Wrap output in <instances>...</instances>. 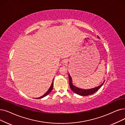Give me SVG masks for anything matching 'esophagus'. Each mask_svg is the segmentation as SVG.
I'll list each match as a JSON object with an SVG mask.
<instances>
[{
    "instance_id": "obj_1",
    "label": "esophagus",
    "mask_w": 125,
    "mask_h": 125,
    "mask_svg": "<svg viewBox=\"0 0 125 125\" xmlns=\"http://www.w3.org/2000/svg\"><path fill=\"white\" fill-rule=\"evenodd\" d=\"M66 63H67V61H66V60H64V61H63V64H66Z\"/></svg>"
}]
</instances>
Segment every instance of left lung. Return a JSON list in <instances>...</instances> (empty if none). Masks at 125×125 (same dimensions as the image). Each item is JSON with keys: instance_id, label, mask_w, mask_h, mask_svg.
<instances>
[{"instance_id": "1", "label": "left lung", "mask_w": 125, "mask_h": 125, "mask_svg": "<svg viewBox=\"0 0 125 125\" xmlns=\"http://www.w3.org/2000/svg\"><path fill=\"white\" fill-rule=\"evenodd\" d=\"M97 37L99 38V37ZM68 77H69V86H70V89H71L76 94H79L80 95H82V96H87V95H89L94 94V93H95L96 91H97L100 89V88L105 82V81H104L102 84L96 87L91 88V89H84L78 88L77 87L74 86L73 84L72 78L71 77H70L69 73L68 74Z\"/></svg>"}]
</instances>
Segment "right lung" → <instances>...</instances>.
<instances>
[{
  "label": "right lung",
  "mask_w": 125,
  "mask_h": 125,
  "mask_svg": "<svg viewBox=\"0 0 125 125\" xmlns=\"http://www.w3.org/2000/svg\"><path fill=\"white\" fill-rule=\"evenodd\" d=\"M53 79H54V78L53 79V80H52V84H51V87H50V88H49V89L48 90V91L46 92V93L44 94H43L42 96H40V97H37V98H36V99H41V98H43V97H45V96H46V95H47L48 94H49L52 91V88H53Z\"/></svg>",
  "instance_id": "add662e5"
}]
</instances>
